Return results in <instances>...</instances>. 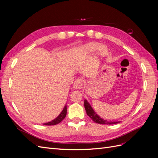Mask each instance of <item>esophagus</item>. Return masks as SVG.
Masks as SVG:
<instances>
[{
	"label": "esophagus",
	"mask_w": 158,
	"mask_h": 158,
	"mask_svg": "<svg viewBox=\"0 0 158 158\" xmlns=\"http://www.w3.org/2000/svg\"><path fill=\"white\" fill-rule=\"evenodd\" d=\"M83 86H84V80L80 78L76 79V80L75 81V82L74 83L73 88L74 89H82L83 88Z\"/></svg>",
	"instance_id": "1"
}]
</instances>
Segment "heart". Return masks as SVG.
I'll use <instances>...</instances> for the list:
<instances>
[{
    "label": "heart",
    "mask_w": 158,
    "mask_h": 158,
    "mask_svg": "<svg viewBox=\"0 0 158 158\" xmlns=\"http://www.w3.org/2000/svg\"><path fill=\"white\" fill-rule=\"evenodd\" d=\"M98 46H99V44H97V43L91 42V43H89V44H88L87 45H85V46L84 47V51L88 52H92L96 50ZM106 52H107V50L104 47H99L98 48V53L100 55H106Z\"/></svg>",
    "instance_id": "heart-1"
}]
</instances>
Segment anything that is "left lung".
<instances>
[{"instance_id": "obj_1", "label": "left lung", "mask_w": 158, "mask_h": 158, "mask_svg": "<svg viewBox=\"0 0 158 158\" xmlns=\"http://www.w3.org/2000/svg\"><path fill=\"white\" fill-rule=\"evenodd\" d=\"M84 103L85 111H86L87 114L95 123H98V124H102V125H113V124H117L119 123V122H112V121H108L106 120H104V119L99 117L98 114L95 113V112L94 111L92 107L90 106V105L88 103L86 99L84 100Z\"/></svg>"}]
</instances>
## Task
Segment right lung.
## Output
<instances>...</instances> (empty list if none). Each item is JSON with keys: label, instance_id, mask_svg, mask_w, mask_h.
Returning a JSON list of instances; mask_svg holds the SVG:
<instances>
[{"label": "right lung", "instance_id": "right-lung-1", "mask_svg": "<svg viewBox=\"0 0 158 158\" xmlns=\"http://www.w3.org/2000/svg\"><path fill=\"white\" fill-rule=\"evenodd\" d=\"M66 111H67V108H66V106H65V107L63 110V111L61 112V113L55 119H54V120H52L51 122L44 123V125H47V126H51V125H56L57 124L60 123L65 118L66 115Z\"/></svg>", "mask_w": 158, "mask_h": 158}]
</instances>
